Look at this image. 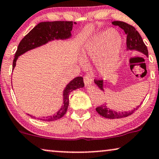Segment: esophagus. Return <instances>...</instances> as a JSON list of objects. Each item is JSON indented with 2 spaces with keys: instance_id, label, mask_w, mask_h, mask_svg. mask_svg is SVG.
Here are the masks:
<instances>
[{
  "instance_id": "esophagus-1",
  "label": "esophagus",
  "mask_w": 159,
  "mask_h": 159,
  "mask_svg": "<svg viewBox=\"0 0 159 159\" xmlns=\"http://www.w3.org/2000/svg\"><path fill=\"white\" fill-rule=\"evenodd\" d=\"M84 84H85V85L86 86H89V85H91V84H92V79L89 77V76L87 75H84Z\"/></svg>"
}]
</instances>
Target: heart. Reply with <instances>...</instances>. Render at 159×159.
I'll list each match as a JSON object with an SVG mask.
<instances>
[{"instance_id":"heart-1","label":"heart","mask_w":159,"mask_h":159,"mask_svg":"<svg viewBox=\"0 0 159 159\" xmlns=\"http://www.w3.org/2000/svg\"><path fill=\"white\" fill-rule=\"evenodd\" d=\"M121 37L113 28H107L95 34L88 40L83 56L95 63L98 73L102 76L111 75L118 67L122 52ZM82 65L85 62H82Z\"/></svg>"}]
</instances>
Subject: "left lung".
<instances>
[{"label":"left lung","instance_id":"1","mask_svg":"<svg viewBox=\"0 0 159 159\" xmlns=\"http://www.w3.org/2000/svg\"><path fill=\"white\" fill-rule=\"evenodd\" d=\"M112 24L116 25V26L120 27V28L124 30V31L125 32V33L126 34V49L138 51V52L143 53V54L146 55L147 57H148V51L147 46L144 43L141 35H139V33L132 25H129L124 22H121V21H114V22H112ZM94 82L101 90L104 91V89H103L102 80L96 79L94 80ZM140 105H138L136 108H134V110L131 111L116 112L113 111V110L107 108V105L104 104L97 107L96 111L102 117L114 119V118L127 117V116L132 115L133 113H134L139 108Z\"/></svg>","mask_w":159,"mask_h":159}]
</instances>
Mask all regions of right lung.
Returning <instances> with one entry per match:
<instances>
[{
	"label": "right lung",
	"mask_w": 159,
	"mask_h": 159,
	"mask_svg": "<svg viewBox=\"0 0 159 159\" xmlns=\"http://www.w3.org/2000/svg\"><path fill=\"white\" fill-rule=\"evenodd\" d=\"M74 24H76L74 22ZM73 22L70 21H54V22H40L22 39L19 44L17 50L13 61V69L16 66V62L21 54L27 51L44 45L53 40L67 39L71 36L73 30ZM84 86L83 77L78 76L70 82L63 92V105L56 114L43 117L40 120L45 121H52L60 119L66 113L69 105V94L73 90ZM31 117L33 116H30ZM34 118V117H33Z\"/></svg>",
	"instance_id": "right-lung-1"
}]
</instances>
